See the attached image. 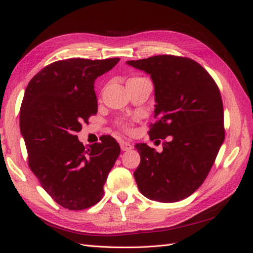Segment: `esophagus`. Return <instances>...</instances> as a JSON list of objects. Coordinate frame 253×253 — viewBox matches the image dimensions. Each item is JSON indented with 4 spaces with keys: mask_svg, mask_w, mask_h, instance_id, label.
I'll list each match as a JSON object with an SVG mask.
<instances>
[{
    "mask_svg": "<svg viewBox=\"0 0 253 253\" xmlns=\"http://www.w3.org/2000/svg\"><path fill=\"white\" fill-rule=\"evenodd\" d=\"M120 148H121V151H129L133 149V144H131L127 141H121L120 142Z\"/></svg>",
    "mask_w": 253,
    "mask_h": 253,
    "instance_id": "esophagus-1",
    "label": "esophagus"
}]
</instances>
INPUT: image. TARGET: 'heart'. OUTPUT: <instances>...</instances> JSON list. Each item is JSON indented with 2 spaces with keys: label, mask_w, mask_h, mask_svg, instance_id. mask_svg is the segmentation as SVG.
Listing matches in <instances>:
<instances>
[{
  "label": "heart",
  "mask_w": 253,
  "mask_h": 253,
  "mask_svg": "<svg viewBox=\"0 0 253 253\" xmlns=\"http://www.w3.org/2000/svg\"><path fill=\"white\" fill-rule=\"evenodd\" d=\"M138 79H141L140 77H136V78H132L129 79L128 81H133V80H138ZM127 81V82H128ZM116 125L118 127H120L121 129H124V131H131V122H129L128 120H124V119H119L116 121Z\"/></svg>",
  "instance_id": "b5f03b06"
}]
</instances>
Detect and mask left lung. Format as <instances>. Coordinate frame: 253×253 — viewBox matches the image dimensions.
<instances>
[{"label":"left lung","instance_id":"left-lung-1","mask_svg":"<svg viewBox=\"0 0 253 253\" xmlns=\"http://www.w3.org/2000/svg\"><path fill=\"white\" fill-rule=\"evenodd\" d=\"M151 75L155 87V122L150 138L135 148L140 164L134 172L142 195L160 203L185 200L202 186L225 139L223 100L215 81L196 61L159 55L126 62ZM160 141V140H159Z\"/></svg>","mask_w":253,"mask_h":253}]
</instances>
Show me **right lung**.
Returning a JSON list of instances; mask_svg holds the SVG:
<instances>
[{"instance_id": "right-lung-1", "label": "right lung", "mask_w": 253, "mask_h": 253, "mask_svg": "<svg viewBox=\"0 0 253 253\" xmlns=\"http://www.w3.org/2000/svg\"><path fill=\"white\" fill-rule=\"evenodd\" d=\"M119 58H72L50 63L34 76L20 110L28 166L60 206L83 210L103 196V186L120 154L116 139L100 137L85 148L76 133L97 114L94 82Z\"/></svg>"}]
</instances>
